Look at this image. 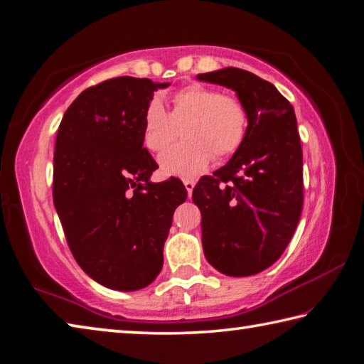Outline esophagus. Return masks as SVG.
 I'll return each instance as SVG.
<instances>
[{
  "label": "esophagus",
  "mask_w": 364,
  "mask_h": 364,
  "mask_svg": "<svg viewBox=\"0 0 364 364\" xmlns=\"http://www.w3.org/2000/svg\"><path fill=\"white\" fill-rule=\"evenodd\" d=\"M183 186H186V188H187L188 196L192 195L193 187H195V181H190V178H183Z\"/></svg>",
  "instance_id": "esophagus-1"
}]
</instances>
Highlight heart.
<instances>
[{
    "mask_svg": "<svg viewBox=\"0 0 364 364\" xmlns=\"http://www.w3.org/2000/svg\"><path fill=\"white\" fill-rule=\"evenodd\" d=\"M171 114L158 100L143 112V145L153 153L164 151L175 139L183 122L186 142L159 156L166 176L193 177L211 163L213 154L224 159L234 154L245 140L248 112L234 95H223L203 83H190L171 97Z\"/></svg>",
    "mask_w": 364,
    "mask_h": 364,
    "instance_id": "b5f03b06",
    "label": "heart"
}]
</instances>
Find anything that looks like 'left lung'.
I'll use <instances>...</instances> for the list:
<instances>
[{
  "label": "left lung",
  "mask_w": 364,
  "mask_h": 364,
  "mask_svg": "<svg viewBox=\"0 0 364 364\" xmlns=\"http://www.w3.org/2000/svg\"><path fill=\"white\" fill-rule=\"evenodd\" d=\"M198 79L235 90L248 112L240 148L193 188L203 252L225 276H253L281 258L301 216L303 151L295 111L271 82L248 70L225 68Z\"/></svg>",
  "instance_id": "obj_1"
}]
</instances>
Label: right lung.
I'll return each mask as SVG.
<instances>
[{
  "label": "right lung",
  "mask_w": 364,
  "mask_h": 364,
  "mask_svg": "<svg viewBox=\"0 0 364 364\" xmlns=\"http://www.w3.org/2000/svg\"><path fill=\"white\" fill-rule=\"evenodd\" d=\"M169 83L116 77L83 90L59 124L53 201L65 240L93 281L139 290L163 267L176 208L187 200L178 178L153 183L156 161L143 148V112Z\"/></svg>",
  "instance_id": "right-lung-1"
}]
</instances>
